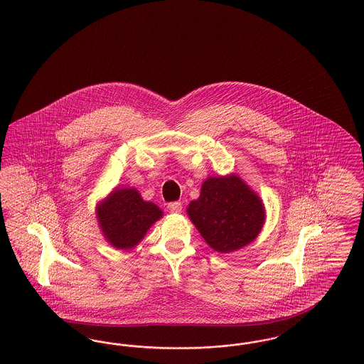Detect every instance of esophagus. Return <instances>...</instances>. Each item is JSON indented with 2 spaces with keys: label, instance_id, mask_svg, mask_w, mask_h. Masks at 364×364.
Wrapping results in <instances>:
<instances>
[{
  "label": "esophagus",
  "instance_id": "1",
  "mask_svg": "<svg viewBox=\"0 0 364 364\" xmlns=\"http://www.w3.org/2000/svg\"><path fill=\"white\" fill-rule=\"evenodd\" d=\"M168 208L172 213H180L181 208H183V205H181V202H171V203H168Z\"/></svg>",
  "mask_w": 364,
  "mask_h": 364
}]
</instances>
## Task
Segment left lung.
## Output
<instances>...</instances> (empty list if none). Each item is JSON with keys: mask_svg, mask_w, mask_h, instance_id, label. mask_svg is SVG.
Segmentation results:
<instances>
[{"mask_svg": "<svg viewBox=\"0 0 364 364\" xmlns=\"http://www.w3.org/2000/svg\"><path fill=\"white\" fill-rule=\"evenodd\" d=\"M187 213L208 245L225 254L254 242L266 218L259 196L236 174L208 177Z\"/></svg>", "mask_w": 364, "mask_h": 364, "instance_id": "8db88e82", "label": "left lung"}]
</instances>
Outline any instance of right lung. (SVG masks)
<instances>
[{
  "mask_svg": "<svg viewBox=\"0 0 364 364\" xmlns=\"http://www.w3.org/2000/svg\"><path fill=\"white\" fill-rule=\"evenodd\" d=\"M164 215L151 202H144L135 188H117L97 206V220L105 239L117 250H131Z\"/></svg>",
  "mask_w": 364,
  "mask_h": 364,
  "instance_id": "1",
  "label": "right lung"
}]
</instances>
